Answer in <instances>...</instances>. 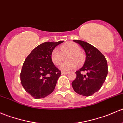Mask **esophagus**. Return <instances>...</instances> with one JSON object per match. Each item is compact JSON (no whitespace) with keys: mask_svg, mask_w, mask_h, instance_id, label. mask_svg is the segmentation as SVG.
Segmentation results:
<instances>
[{"mask_svg":"<svg viewBox=\"0 0 123 123\" xmlns=\"http://www.w3.org/2000/svg\"><path fill=\"white\" fill-rule=\"evenodd\" d=\"M68 73L69 72H62V74H64V75L68 74Z\"/></svg>","mask_w":123,"mask_h":123,"instance_id":"esophagus-1","label":"esophagus"}]
</instances>
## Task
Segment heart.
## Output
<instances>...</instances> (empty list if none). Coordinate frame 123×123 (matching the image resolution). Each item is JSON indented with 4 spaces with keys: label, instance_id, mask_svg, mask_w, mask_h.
I'll use <instances>...</instances> for the list:
<instances>
[{
    "label": "heart",
    "instance_id": "1",
    "mask_svg": "<svg viewBox=\"0 0 123 123\" xmlns=\"http://www.w3.org/2000/svg\"><path fill=\"white\" fill-rule=\"evenodd\" d=\"M60 50L55 48L52 51L50 59L53 64L59 65L63 60V55L69 53L67 58L68 60L62 63L59 66V69L64 71L75 69L79 65H81L85 61V56L80 52V48L76 43L69 42L62 44L60 46Z\"/></svg>",
    "mask_w": 123,
    "mask_h": 123
}]
</instances>
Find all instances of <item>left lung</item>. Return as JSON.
<instances>
[{
  "label": "left lung",
  "mask_w": 123,
  "mask_h": 123,
  "mask_svg": "<svg viewBox=\"0 0 123 123\" xmlns=\"http://www.w3.org/2000/svg\"><path fill=\"white\" fill-rule=\"evenodd\" d=\"M85 50L86 58L81 68L75 72L77 77L72 82L77 93L89 96L98 91L102 86L108 74V64L104 55L93 46L86 42L74 40ZM86 71V75L83 72Z\"/></svg>",
  "instance_id": "obj_1"
}]
</instances>
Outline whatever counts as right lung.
Here are the masks:
<instances>
[{"mask_svg": "<svg viewBox=\"0 0 123 123\" xmlns=\"http://www.w3.org/2000/svg\"><path fill=\"white\" fill-rule=\"evenodd\" d=\"M62 42L42 43L25 59L20 74L21 82L25 90L34 99L45 98L54 90L61 72L52 63L50 55Z\"/></svg>", "mask_w": 123, "mask_h": 123, "instance_id": "right-lung-1", "label": "right lung"}]
</instances>
